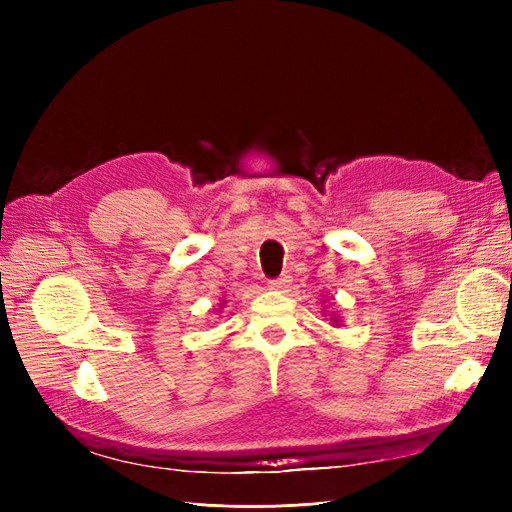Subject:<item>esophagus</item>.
Here are the masks:
<instances>
[{
  "label": "esophagus",
  "mask_w": 512,
  "mask_h": 512,
  "mask_svg": "<svg viewBox=\"0 0 512 512\" xmlns=\"http://www.w3.org/2000/svg\"><path fill=\"white\" fill-rule=\"evenodd\" d=\"M290 286V277L282 275V277H275V280H269V288L271 290H286Z\"/></svg>",
  "instance_id": "1"
}]
</instances>
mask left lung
Returning a JSON list of instances; mask_svg holds the SVG:
<instances>
[{"mask_svg": "<svg viewBox=\"0 0 512 512\" xmlns=\"http://www.w3.org/2000/svg\"><path fill=\"white\" fill-rule=\"evenodd\" d=\"M331 320H333V322H337V316H335V314H333V316H331Z\"/></svg>", "mask_w": 512, "mask_h": 512, "instance_id": "left-lung-1", "label": "left lung"}]
</instances>
